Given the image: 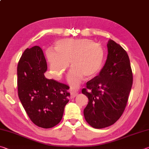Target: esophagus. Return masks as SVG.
Instances as JSON below:
<instances>
[{
  "label": "esophagus",
  "instance_id": "1",
  "mask_svg": "<svg viewBox=\"0 0 149 149\" xmlns=\"http://www.w3.org/2000/svg\"><path fill=\"white\" fill-rule=\"evenodd\" d=\"M70 92H71V98L72 99H74L76 96L78 95V93L77 92H75V91L73 89H70Z\"/></svg>",
  "mask_w": 149,
  "mask_h": 149
}]
</instances>
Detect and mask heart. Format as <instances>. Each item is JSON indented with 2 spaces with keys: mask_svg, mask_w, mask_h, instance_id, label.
<instances>
[{
  "mask_svg": "<svg viewBox=\"0 0 149 149\" xmlns=\"http://www.w3.org/2000/svg\"><path fill=\"white\" fill-rule=\"evenodd\" d=\"M47 57L52 76L60 79L69 68L72 69L68 77V83L77 89L84 78L95 77L101 70L104 51L99 44L87 39H65L58 41L56 49L47 50Z\"/></svg>",
  "mask_w": 149,
  "mask_h": 149,
  "instance_id": "obj_1",
  "label": "heart"
}]
</instances>
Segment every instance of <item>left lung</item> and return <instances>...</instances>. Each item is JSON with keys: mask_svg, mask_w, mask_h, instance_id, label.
<instances>
[{"mask_svg": "<svg viewBox=\"0 0 149 149\" xmlns=\"http://www.w3.org/2000/svg\"><path fill=\"white\" fill-rule=\"evenodd\" d=\"M107 47L108 54L104 67L81 91L89 99L84 110L85 119L97 129L114 124L122 116L133 84L127 52L113 40L108 41Z\"/></svg>", "mask_w": 149, "mask_h": 149, "instance_id": "1", "label": "left lung"}]
</instances>
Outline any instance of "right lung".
Instances as JSON below:
<instances>
[{
    "label": "right lung",
    "mask_w": 149,
    "mask_h": 149,
    "mask_svg": "<svg viewBox=\"0 0 149 149\" xmlns=\"http://www.w3.org/2000/svg\"><path fill=\"white\" fill-rule=\"evenodd\" d=\"M47 70L41 47L25 50L17 68L18 97L32 122L45 129L61 121L70 96L68 85L45 77Z\"/></svg>",
    "instance_id": "obj_1"
}]
</instances>
